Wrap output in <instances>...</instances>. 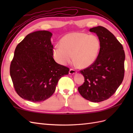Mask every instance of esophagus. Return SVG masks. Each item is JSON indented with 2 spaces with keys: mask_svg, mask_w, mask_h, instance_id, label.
<instances>
[{
  "mask_svg": "<svg viewBox=\"0 0 133 133\" xmlns=\"http://www.w3.org/2000/svg\"><path fill=\"white\" fill-rule=\"evenodd\" d=\"M77 73V71L75 70H73V69H70V71H69V74H74Z\"/></svg>",
  "mask_w": 133,
  "mask_h": 133,
  "instance_id": "34e87169",
  "label": "esophagus"
}]
</instances>
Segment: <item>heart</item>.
<instances>
[{"instance_id": "obj_1", "label": "heart", "mask_w": 133, "mask_h": 133, "mask_svg": "<svg viewBox=\"0 0 133 133\" xmlns=\"http://www.w3.org/2000/svg\"><path fill=\"white\" fill-rule=\"evenodd\" d=\"M59 44L52 49L55 60L62 65L74 61L81 68H87L94 63L100 49L97 36L81 32L69 33L62 37Z\"/></svg>"}]
</instances>
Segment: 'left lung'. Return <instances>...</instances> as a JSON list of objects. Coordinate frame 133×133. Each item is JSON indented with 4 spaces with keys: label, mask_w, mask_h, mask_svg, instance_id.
Wrapping results in <instances>:
<instances>
[{
    "label": "left lung",
    "mask_w": 133,
    "mask_h": 133,
    "mask_svg": "<svg viewBox=\"0 0 133 133\" xmlns=\"http://www.w3.org/2000/svg\"><path fill=\"white\" fill-rule=\"evenodd\" d=\"M90 31L98 36L99 52L94 63L80 71L84 82L78 90L86 99L99 102L111 97L122 83L125 54L122 45L106 28L97 26Z\"/></svg>",
    "instance_id": "left-lung-1"
}]
</instances>
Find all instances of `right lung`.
<instances>
[{
  "label": "right lung",
  "instance_id": "add662e5",
  "mask_svg": "<svg viewBox=\"0 0 133 133\" xmlns=\"http://www.w3.org/2000/svg\"><path fill=\"white\" fill-rule=\"evenodd\" d=\"M52 34L37 31L28 34L17 45L10 72L16 92L24 99L41 102L55 91L58 81L69 69L53 58Z\"/></svg>",
  "mask_w": 133,
  "mask_h": 133
}]
</instances>
